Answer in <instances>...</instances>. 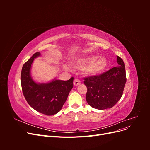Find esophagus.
Here are the masks:
<instances>
[{"label": "esophagus", "instance_id": "esophagus-1", "mask_svg": "<svg viewBox=\"0 0 150 150\" xmlns=\"http://www.w3.org/2000/svg\"><path fill=\"white\" fill-rule=\"evenodd\" d=\"M81 84V81L78 79H74V86H78Z\"/></svg>", "mask_w": 150, "mask_h": 150}]
</instances>
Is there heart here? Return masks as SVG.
Instances as JSON below:
<instances>
[{"instance_id":"obj_1","label":"heart","mask_w":150,"mask_h":150,"mask_svg":"<svg viewBox=\"0 0 150 150\" xmlns=\"http://www.w3.org/2000/svg\"><path fill=\"white\" fill-rule=\"evenodd\" d=\"M108 66L106 59L103 57L89 56L79 58L74 63V67L79 69H86V72L91 75L102 72Z\"/></svg>"}]
</instances>
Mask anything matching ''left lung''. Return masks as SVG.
<instances>
[{
	"mask_svg": "<svg viewBox=\"0 0 150 150\" xmlns=\"http://www.w3.org/2000/svg\"><path fill=\"white\" fill-rule=\"evenodd\" d=\"M117 62V66L99 75L84 78L88 89L86 99L91 107L101 110L111 108L122 97L126 82L125 66L119 56Z\"/></svg>",
	"mask_w": 150,
	"mask_h": 150,
	"instance_id": "8db88e82",
	"label": "left lung"
}]
</instances>
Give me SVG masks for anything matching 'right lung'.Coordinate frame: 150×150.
<instances>
[{
    "mask_svg": "<svg viewBox=\"0 0 150 150\" xmlns=\"http://www.w3.org/2000/svg\"><path fill=\"white\" fill-rule=\"evenodd\" d=\"M35 52L22 67L21 86L27 102L35 111L47 116L59 111L73 88L74 78L67 81L54 80L47 84L35 83L30 76L31 64L34 59L40 56Z\"/></svg>",
    "mask_w": 150,
    "mask_h": 150,
    "instance_id": "right-lung-1",
    "label": "right lung"
}]
</instances>
